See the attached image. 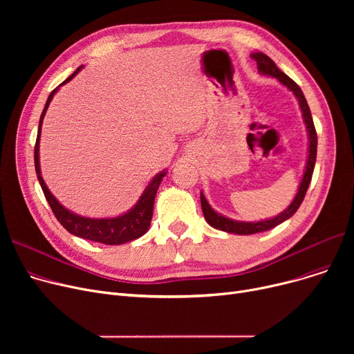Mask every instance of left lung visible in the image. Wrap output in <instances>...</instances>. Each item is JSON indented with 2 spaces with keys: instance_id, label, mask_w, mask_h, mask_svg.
Masks as SVG:
<instances>
[{
  "instance_id": "1",
  "label": "left lung",
  "mask_w": 354,
  "mask_h": 354,
  "mask_svg": "<svg viewBox=\"0 0 354 354\" xmlns=\"http://www.w3.org/2000/svg\"><path fill=\"white\" fill-rule=\"evenodd\" d=\"M251 57L257 62V67H258L259 73L267 74V76H271V77H275L278 82L283 83L287 88H290L294 93V96L297 97V100H299L300 109L303 111V119H304L307 132H308V158H307V163H306V171H304L301 183L299 187V192H297L295 198L292 199V202L290 203L287 209H284L280 215H277L271 219L257 221V222H243V221L230 219L224 215L215 212L211 208L208 201L205 199V196H203V194L201 192V207H202L203 216H205L208 224L211 227L219 230V231H225V232L238 234V235H251V234H257V232L268 231V230H271L277 225H280L281 222L287 221L288 218H291L295 214V211L300 208L301 202L306 196L308 185L311 182L313 171H314L315 156H317V133H315V127H314V123H313L310 107L307 104V100L303 95L301 88L299 87V84H297L294 80H291L286 73H283L280 68H278L275 66V63L264 53H252Z\"/></svg>"
}]
</instances>
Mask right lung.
<instances>
[{"mask_svg":"<svg viewBox=\"0 0 354 354\" xmlns=\"http://www.w3.org/2000/svg\"><path fill=\"white\" fill-rule=\"evenodd\" d=\"M82 68H83V66L77 67V70L74 71L71 76H68L60 86L70 82ZM59 87H55L50 93V96L46 102L44 110H43L41 118H40V123H39V133H37V140H35V146H34L35 174H37V178H39L41 189L44 192V196L48 202L53 214L70 234L84 238V239L96 241V243H100V244L120 245V244L129 243V241L140 238L143 234H146L149 227H151L155 196H156L158 188H159L163 176L166 175V171H162L153 176V179L151 180V183L147 185L142 196L139 198L136 205L132 209L120 216H116V218H86V216H80L77 214H73L68 209H66L62 203L53 196V194L47 188V185L44 183V179H43L41 171H40V156H39L41 124H43V119L46 116V111L48 109V104H50L53 96L57 93Z\"/></svg>","mask_w":354,"mask_h":354,"instance_id":"1","label":"right lung"}]
</instances>
